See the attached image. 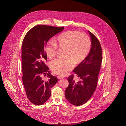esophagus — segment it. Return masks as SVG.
<instances>
[{"label": "esophagus", "instance_id": "34e87169", "mask_svg": "<svg viewBox=\"0 0 126 126\" xmlns=\"http://www.w3.org/2000/svg\"><path fill=\"white\" fill-rule=\"evenodd\" d=\"M57 78H58V79H61L62 78H63V77H61V76H57Z\"/></svg>", "mask_w": 126, "mask_h": 126}]
</instances>
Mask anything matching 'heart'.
<instances>
[{
  "label": "heart",
  "instance_id": "b5f03b06",
  "mask_svg": "<svg viewBox=\"0 0 126 126\" xmlns=\"http://www.w3.org/2000/svg\"><path fill=\"white\" fill-rule=\"evenodd\" d=\"M57 46L67 47V58L54 59L50 63V67L55 73L64 76L72 69L75 63H80L87 56L91 49V40L86 34L78 31L63 32L54 41H50L46 44L45 52L48 59H52L55 55Z\"/></svg>",
  "mask_w": 126,
  "mask_h": 126
}]
</instances>
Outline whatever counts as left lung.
Wrapping results in <instances>:
<instances>
[{"instance_id":"1","label":"left lung","mask_w":126,"mask_h":126,"mask_svg":"<svg viewBox=\"0 0 126 126\" xmlns=\"http://www.w3.org/2000/svg\"><path fill=\"white\" fill-rule=\"evenodd\" d=\"M88 32L91 39V50L84 60L73 70L81 80L75 81L74 76L71 75L67 78L69 85L65 91L66 99L76 106L86 103L94 93L102 62V48L99 41L91 32Z\"/></svg>"}]
</instances>
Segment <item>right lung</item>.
<instances>
[{
    "mask_svg": "<svg viewBox=\"0 0 126 126\" xmlns=\"http://www.w3.org/2000/svg\"><path fill=\"white\" fill-rule=\"evenodd\" d=\"M63 27L37 25L28 31L21 46L22 78L27 97L33 104L43 105L51 95V88L57 82L58 78L51 75L45 61L47 56L45 47L48 40L63 30ZM47 72L48 80L40 77Z\"/></svg>",
    "mask_w": 126,
    "mask_h": 126,
    "instance_id": "right-lung-1",
    "label": "right lung"
}]
</instances>
